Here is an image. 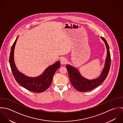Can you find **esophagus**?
<instances>
[{"mask_svg": "<svg viewBox=\"0 0 123 123\" xmlns=\"http://www.w3.org/2000/svg\"><path fill=\"white\" fill-rule=\"evenodd\" d=\"M66 62H67V60H66V59L65 58L62 57V58H61V63L62 64H65L66 63Z\"/></svg>", "mask_w": 123, "mask_h": 123, "instance_id": "obj_1", "label": "esophagus"}]
</instances>
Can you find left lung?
<instances>
[{"instance_id": "8db88e82", "label": "left lung", "mask_w": 123, "mask_h": 123, "mask_svg": "<svg viewBox=\"0 0 123 123\" xmlns=\"http://www.w3.org/2000/svg\"><path fill=\"white\" fill-rule=\"evenodd\" d=\"M101 38L103 40L105 43L107 54L105 59V66L100 75L98 78L93 80H88L83 77L76 68L69 64H67L66 66L71 84L76 89L79 91H88L97 87L103 82L108 75L111 63L109 48L105 39L102 37H101Z\"/></svg>"}]
</instances>
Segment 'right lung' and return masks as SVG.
Listing matches in <instances>:
<instances>
[{"instance_id": "obj_1", "label": "right lung", "mask_w": 123, "mask_h": 123, "mask_svg": "<svg viewBox=\"0 0 123 123\" xmlns=\"http://www.w3.org/2000/svg\"><path fill=\"white\" fill-rule=\"evenodd\" d=\"M18 38V36L12 46L9 56V63L15 79L18 84L30 91L43 92L50 86L55 72L60 67V62L57 61L49 66L43 74L38 77H30L25 76L18 70L14 62V49Z\"/></svg>"}]
</instances>
